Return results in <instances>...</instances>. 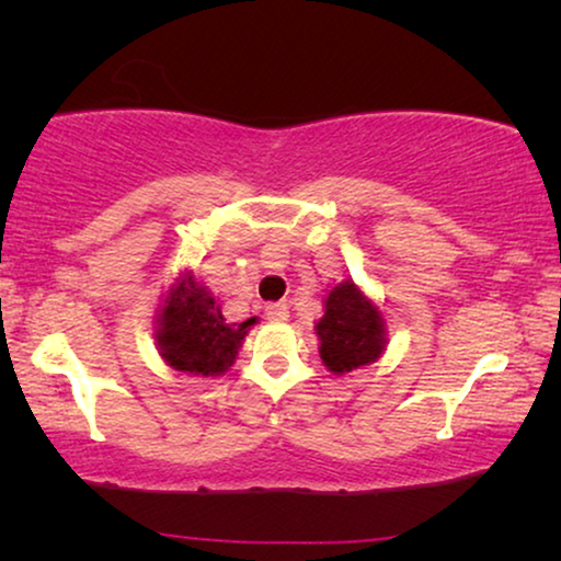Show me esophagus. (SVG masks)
Here are the masks:
<instances>
[{
	"label": "esophagus",
	"instance_id": "esophagus-1",
	"mask_svg": "<svg viewBox=\"0 0 561 561\" xmlns=\"http://www.w3.org/2000/svg\"><path fill=\"white\" fill-rule=\"evenodd\" d=\"M265 317L271 321H286L288 319V304L278 301V304H267L265 306Z\"/></svg>",
	"mask_w": 561,
	"mask_h": 561
}]
</instances>
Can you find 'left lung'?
I'll use <instances>...</instances> for the list:
<instances>
[{
	"instance_id": "obj_1",
	"label": "left lung",
	"mask_w": 561,
	"mask_h": 561,
	"mask_svg": "<svg viewBox=\"0 0 561 561\" xmlns=\"http://www.w3.org/2000/svg\"><path fill=\"white\" fill-rule=\"evenodd\" d=\"M317 336L321 363L334 375L375 363L388 344L380 309L352 280L329 290L324 317L317 321Z\"/></svg>"
}]
</instances>
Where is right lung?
Here are the masks:
<instances>
[{
	"mask_svg": "<svg viewBox=\"0 0 561 561\" xmlns=\"http://www.w3.org/2000/svg\"><path fill=\"white\" fill-rule=\"evenodd\" d=\"M255 324V317L234 324L221 313V306L194 273H181L158 313L156 342L160 357L173 370L188 375L227 373L234 365L248 329Z\"/></svg>",
	"mask_w": 561,
	"mask_h": 561,
	"instance_id": "add662e5",
	"label": "right lung"
}]
</instances>
